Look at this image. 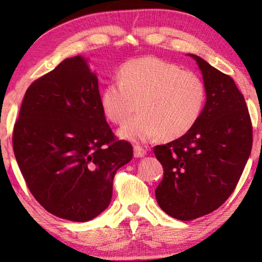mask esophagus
Returning <instances> with one entry per match:
<instances>
[{
    "mask_svg": "<svg viewBox=\"0 0 262 262\" xmlns=\"http://www.w3.org/2000/svg\"><path fill=\"white\" fill-rule=\"evenodd\" d=\"M145 154H147V151H145V149L143 147H141L139 144L134 145V157H143Z\"/></svg>",
    "mask_w": 262,
    "mask_h": 262,
    "instance_id": "obj_1",
    "label": "esophagus"
}]
</instances>
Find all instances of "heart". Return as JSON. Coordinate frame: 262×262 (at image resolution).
<instances>
[{
    "label": "heart",
    "instance_id": "b5f03b06",
    "mask_svg": "<svg viewBox=\"0 0 262 262\" xmlns=\"http://www.w3.org/2000/svg\"><path fill=\"white\" fill-rule=\"evenodd\" d=\"M206 95L205 83L196 74L181 70L172 62L144 56L122 66L119 81L104 88L100 105L108 120L121 125L137 104L140 113L119 130L122 139L145 142L161 135L173 140L195 125Z\"/></svg>",
    "mask_w": 262,
    "mask_h": 262
}]
</instances>
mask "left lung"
<instances>
[{
  "label": "left lung",
  "instance_id": "left-lung-1",
  "mask_svg": "<svg viewBox=\"0 0 262 262\" xmlns=\"http://www.w3.org/2000/svg\"><path fill=\"white\" fill-rule=\"evenodd\" d=\"M207 101L195 125L179 139L156 145L164 176L155 194L171 217L190 221L216 210L236 188L250 157L253 133L248 108L233 79L200 56Z\"/></svg>",
  "mask_w": 262,
  "mask_h": 262
}]
</instances>
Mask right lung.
Here are the masks:
<instances>
[{
	"label": "right lung",
	"instance_id": "obj_1",
	"mask_svg": "<svg viewBox=\"0 0 262 262\" xmlns=\"http://www.w3.org/2000/svg\"><path fill=\"white\" fill-rule=\"evenodd\" d=\"M12 147L35 200L60 219L86 222L108 207L118 168L130 162L100 105L98 78L82 56L66 59L31 84Z\"/></svg>",
	"mask_w": 262,
	"mask_h": 262
}]
</instances>
